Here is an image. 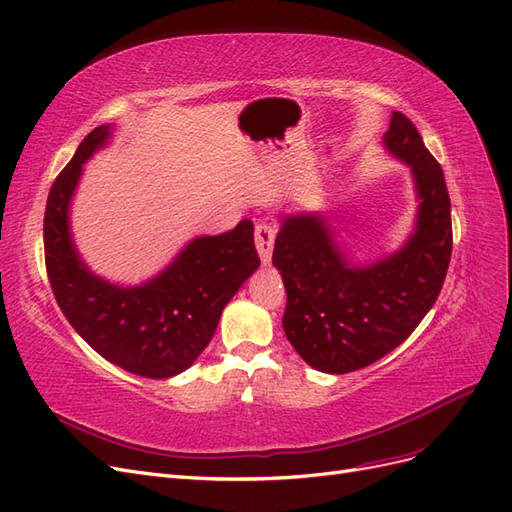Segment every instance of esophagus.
<instances>
[{
  "label": "esophagus",
  "instance_id": "1",
  "mask_svg": "<svg viewBox=\"0 0 512 512\" xmlns=\"http://www.w3.org/2000/svg\"><path fill=\"white\" fill-rule=\"evenodd\" d=\"M254 241H256V250L260 254V260L264 267L271 264V256H273V245H275V229L271 224H258L254 231Z\"/></svg>",
  "mask_w": 512,
  "mask_h": 512
}]
</instances>
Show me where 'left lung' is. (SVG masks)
Here are the masks:
<instances>
[{
	"instance_id": "obj_1",
	"label": "left lung",
	"mask_w": 512,
	"mask_h": 512,
	"mask_svg": "<svg viewBox=\"0 0 512 512\" xmlns=\"http://www.w3.org/2000/svg\"><path fill=\"white\" fill-rule=\"evenodd\" d=\"M382 145L410 168L418 201L414 229L399 250L357 262L323 212L279 218L273 264L288 294L283 332L325 374L361 370L397 349L433 309L452 258V208L437 159L399 111Z\"/></svg>"
}]
</instances>
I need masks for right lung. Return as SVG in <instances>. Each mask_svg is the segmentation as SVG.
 Here are the masks:
<instances>
[{"mask_svg":"<svg viewBox=\"0 0 512 512\" xmlns=\"http://www.w3.org/2000/svg\"><path fill=\"white\" fill-rule=\"evenodd\" d=\"M113 126L94 128L77 147L48 195L46 269L54 298L73 330L126 372L166 380L189 370L210 344L224 306L260 267L254 224L199 235L166 269L138 285L96 275L71 233V201L84 163L109 145Z\"/></svg>","mask_w":512,"mask_h":512,"instance_id":"right-lung-1","label":"right lung"}]
</instances>
